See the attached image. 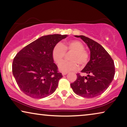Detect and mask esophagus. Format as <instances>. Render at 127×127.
Masks as SVG:
<instances>
[{
    "label": "esophagus",
    "mask_w": 127,
    "mask_h": 127,
    "mask_svg": "<svg viewBox=\"0 0 127 127\" xmlns=\"http://www.w3.org/2000/svg\"><path fill=\"white\" fill-rule=\"evenodd\" d=\"M68 74V72H62V75H67Z\"/></svg>",
    "instance_id": "obj_1"
}]
</instances>
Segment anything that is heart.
<instances>
[{
	"instance_id": "b5f03b06",
	"label": "heart",
	"mask_w": 127,
	"mask_h": 127,
	"mask_svg": "<svg viewBox=\"0 0 127 127\" xmlns=\"http://www.w3.org/2000/svg\"><path fill=\"white\" fill-rule=\"evenodd\" d=\"M65 52H72L69 60L71 61H63L59 65V69L63 72L76 71L79 68L78 64L82 66L88 63L90 54L85 49V46L81 41L72 40L65 44L58 43L52 50V58L56 64H59L64 58Z\"/></svg>"
}]
</instances>
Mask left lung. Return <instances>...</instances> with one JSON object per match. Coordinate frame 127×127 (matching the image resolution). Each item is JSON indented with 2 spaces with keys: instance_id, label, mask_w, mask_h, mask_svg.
I'll return each mask as SVG.
<instances>
[{
  "instance_id": "8db88e82",
  "label": "left lung",
  "mask_w": 127,
  "mask_h": 127,
  "mask_svg": "<svg viewBox=\"0 0 127 127\" xmlns=\"http://www.w3.org/2000/svg\"><path fill=\"white\" fill-rule=\"evenodd\" d=\"M80 37L87 44L90 51V60L81 72L87 76L76 74L77 78L71 83L73 92L85 98H94L103 93L113 81L115 67L111 56L102 45L95 41L84 35Z\"/></svg>"
}]
</instances>
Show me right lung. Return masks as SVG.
<instances>
[{
  "label": "right lung",
  "mask_w": 127,
  "mask_h": 127,
  "mask_svg": "<svg viewBox=\"0 0 127 127\" xmlns=\"http://www.w3.org/2000/svg\"><path fill=\"white\" fill-rule=\"evenodd\" d=\"M67 35H44L21 50L14 58L12 71L20 90L33 98L54 93L63 77L53 63L52 50Z\"/></svg>",
  "instance_id": "1"
}]
</instances>
